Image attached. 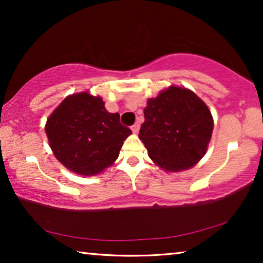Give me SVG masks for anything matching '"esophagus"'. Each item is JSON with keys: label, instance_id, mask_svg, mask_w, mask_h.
<instances>
[{"label": "esophagus", "instance_id": "esophagus-1", "mask_svg": "<svg viewBox=\"0 0 263 263\" xmlns=\"http://www.w3.org/2000/svg\"><path fill=\"white\" fill-rule=\"evenodd\" d=\"M131 130H132L133 133H138V131H139V125H138V124H135V125H133V126L131 127Z\"/></svg>", "mask_w": 263, "mask_h": 263}]
</instances>
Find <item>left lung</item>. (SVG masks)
Here are the masks:
<instances>
[{
	"mask_svg": "<svg viewBox=\"0 0 263 263\" xmlns=\"http://www.w3.org/2000/svg\"><path fill=\"white\" fill-rule=\"evenodd\" d=\"M144 118L139 139L151 160L165 172L193 167L206 154L213 118L193 91L175 86L162 90L147 100Z\"/></svg>",
	"mask_w": 263,
	"mask_h": 263,
	"instance_id": "8db88e82",
	"label": "left lung"
}]
</instances>
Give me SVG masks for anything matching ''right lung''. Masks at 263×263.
Returning a JSON list of instances; mask_svg holds the SVG:
<instances>
[{"instance_id": "add662e5", "label": "right lung", "mask_w": 263, "mask_h": 263, "mask_svg": "<svg viewBox=\"0 0 263 263\" xmlns=\"http://www.w3.org/2000/svg\"><path fill=\"white\" fill-rule=\"evenodd\" d=\"M45 131L57 160L84 176L112 165L132 133L120 124L119 113H109L102 99L88 91L63 100L47 119Z\"/></svg>"}]
</instances>
